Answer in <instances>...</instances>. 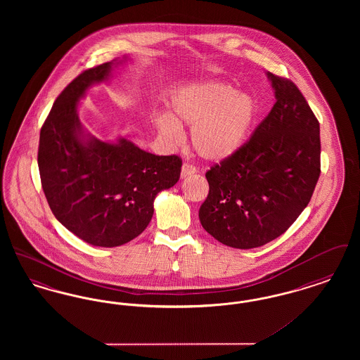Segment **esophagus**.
Masks as SVG:
<instances>
[{
    "label": "esophagus",
    "mask_w": 360,
    "mask_h": 360,
    "mask_svg": "<svg viewBox=\"0 0 360 360\" xmlns=\"http://www.w3.org/2000/svg\"><path fill=\"white\" fill-rule=\"evenodd\" d=\"M197 172L195 170V167L194 166H190L188 163H184V166H182V169H181V178L184 179V178H188L190 175H194Z\"/></svg>",
    "instance_id": "esophagus-1"
}]
</instances>
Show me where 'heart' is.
Masks as SVG:
<instances>
[{
	"label": "heart",
	"instance_id": "b5f03b06",
	"mask_svg": "<svg viewBox=\"0 0 360 360\" xmlns=\"http://www.w3.org/2000/svg\"><path fill=\"white\" fill-rule=\"evenodd\" d=\"M257 116V103L250 93L220 81H207L179 90L172 98L170 113L155 116L154 125L172 147L184 141L181 125H188L197 155L219 163L244 147Z\"/></svg>",
	"mask_w": 360,
	"mask_h": 360
}]
</instances>
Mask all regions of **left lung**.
<instances>
[{"mask_svg":"<svg viewBox=\"0 0 360 360\" xmlns=\"http://www.w3.org/2000/svg\"><path fill=\"white\" fill-rule=\"evenodd\" d=\"M275 103L250 141L206 172L204 229L232 248L281 236L308 206L320 176V125L291 81L266 72Z\"/></svg>","mask_w":360,"mask_h":360,"instance_id":"8db88e82","label":"left lung"}]
</instances>
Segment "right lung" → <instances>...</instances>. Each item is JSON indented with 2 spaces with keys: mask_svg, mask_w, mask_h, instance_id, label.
Instances as JSON below:
<instances>
[{
  "mask_svg": "<svg viewBox=\"0 0 360 360\" xmlns=\"http://www.w3.org/2000/svg\"><path fill=\"white\" fill-rule=\"evenodd\" d=\"M129 56L78 75L56 98L41 127L37 165L49 205L70 232L97 247H119L151 221L156 195L172 188L182 160L139 148L125 136L101 140L78 113L91 86L108 82Z\"/></svg>",
  "mask_w": 360,
  "mask_h": 360,
  "instance_id": "add662e5",
  "label": "right lung"
}]
</instances>
